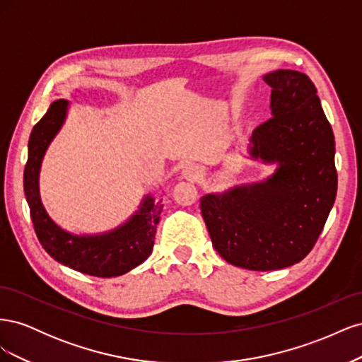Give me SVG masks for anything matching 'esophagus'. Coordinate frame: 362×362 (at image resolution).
<instances>
[{
    "label": "esophagus",
    "instance_id": "esophagus-1",
    "mask_svg": "<svg viewBox=\"0 0 362 362\" xmlns=\"http://www.w3.org/2000/svg\"><path fill=\"white\" fill-rule=\"evenodd\" d=\"M182 177L189 181H198L202 177V169L196 164H189L187 168L182 170Z\"/></svg>",
    "mask_w": 362,
    "mask_h": 362
}]
</instances>
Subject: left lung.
Returning a JSON list of instances; mask_svg holds the SVG:
<instances>
[{
	"instance_id": "obj_1",
	"label": "left lung",
	"mask_w": 362,
	"mask_h": 362,
	"mask_svg": "<svg viewBox=\"0 0 362 362\" xmlns=\"http://www.w3.org/2000/svg\"><path fill=\"white\" fill-rule=\"evenodd\" d=\"M272 117L250 137V154L278 163L264 182L205 194L201 211L214 249L229 264L278 270L310 254L337 196L335 140L317 89L302 72L264 75Z\"/></svg>"
}]
</instances>
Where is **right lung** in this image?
<instances>
[{"instance_id": "1", "label": "right lung", "mask_w": 362, "mask_h": 362, "mask_svg": "<svg viewBox=\"0 0 362 362\" xmlns=\"http://www.w3.org/2000/svg\"><path fill=\"white\" fill-rule=\"evenodd\" d=\"M66 110V100L54 101L45 116L33 128L28 140L24 192L35 233L43 249L63 266L98 278L124 275L151 255L163 205L154 204V199L148 196L139 213L125 225L103 235H72L54 223L40 202L39 169L49 141L63 124Z\"/></svg>"}]
</instances>
